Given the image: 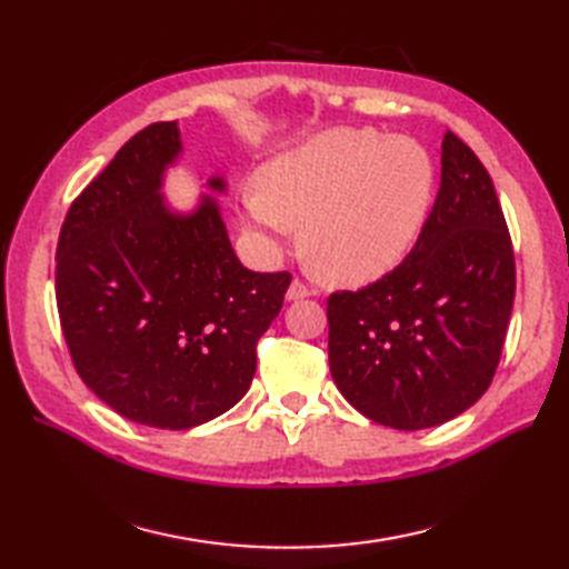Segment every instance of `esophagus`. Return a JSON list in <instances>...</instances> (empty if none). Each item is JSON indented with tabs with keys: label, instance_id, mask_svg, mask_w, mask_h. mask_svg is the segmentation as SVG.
<instances>
[{
	"label": "esophagus",
	"instance_id": "34e87169",
	"mask_svg": "<svg viewBox=\"0 0 569 569\" xmlns=\"http://www.w3.org/2000/svg\"><path fill=\"white\" fill-rule=\"evenodd\" d=\"M310 296V288L303 283V281H291V286H288V291H286V300H303V298H308Z\"/></svg>",
	"mask_w": 569,
	"mask_h": 569
}]
</instances>
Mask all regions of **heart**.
<instances>
[{
  "label": "heart",
  "instance_id": "heart-1",
  "mask_svg": "<svg viewBox=\"0 0 569 569\" xmlns=\"http://www.w3.org/2000/svg\"><path fill=\"white\" fill-rule=\"evenodd\" d=\"M435 196V163L418 141L377 129L320 131L261 166L241 192V222L266 253L300 227V244L322 278L371 283L413 247Z\"/></svg>",
  "mask_w": 569,
  "mask_h": 569
}]
</instances>
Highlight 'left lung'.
Returning a JSON list of instances; mask_svg holds the SVG:
<instances>
[{"label": "left lung", "mask_w": 569, "mask_h": 569, "mask_svg": "<svg viewBox=\"0 0 569 569\" xmlns=\"http://www.w3.org/2000/svg\"><path fill=\"white\" fill-rule=\"evenodd\" d=\"M513 296L511 237L491 176L447 131L440 192L416 247L377 283L328 300L337 389L396 430L457 418L489 389Z\"/></svg>", "instance_id": "1"}]
</instances>
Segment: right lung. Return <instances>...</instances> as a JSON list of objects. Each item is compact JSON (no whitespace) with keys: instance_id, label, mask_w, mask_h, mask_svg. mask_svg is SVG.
<instances>
[{"instance_id":"right-lung-1","label":"right lung","mask_w":569,"mask_h":569,"mask_svg":"<svg viewBox=\"0 0 569 569\" xmlns=\"http://www.w3.org/2000/svg\"><path fill=\"white\" fill-rule=\"evenodd\" d=\"M183 159L178 122L151 124L70 204L56 253V298L72 365L88 389L141 426L198 428L237 406L257 342L291 273L241 266L217 196L200 178L190 210L166 198Z\"/></svg>"}]
</instances>
